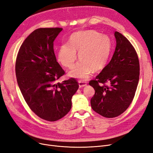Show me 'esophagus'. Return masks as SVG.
<instances>
[{
    "mask_svg": "<svg viewBox=\"0 0 153 153\" xmlns=\"http://www.w3.org/2000/svg\"><path fill=\"white\" fill-rule=\"evenodd\" d=\"M78 82H79V88H82L84 86H86V84H87L86 82L84 81H79Z\"/></svg>",
    "mask_w": 153,
    "mask_h": 153,
    "instance_id": "obj_1",
    "label": "esophagus"
}]
</instances>
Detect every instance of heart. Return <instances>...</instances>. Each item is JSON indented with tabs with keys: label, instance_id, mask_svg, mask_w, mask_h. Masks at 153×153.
Returning a JSON list of instances; mask_svg holds the SVG:
<instances>
[{
	"label": "heart",
	"instance_id": "heart-1",
	"mask_svg": "<svg viewBox=\"0 0 153 153\" xmlns=\"http://www.w3.org/2000/svg\"><path fill=\"white\" fill-rule=\"evenodd\" d=\"M112 51L111 39L106 34L94 30L79 31L72 33L69 44L60 47L57 60L65 67L71 68L77 59L81 60L69 72L71 77L86 79L93 71L103 69Z\"/></svg>",
	"mask_w": 153,
	"mask_h": 153
}]
</instances>
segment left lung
<instances>
[{
  "label": "left lung",
  "instance_id": "left-lung-1",
  "mask_svg": "<svg viewBox=\"0 0 153 153\" xmlns=\"http://www.w3.org/2000/svg\"><path fill=\"white\" fill-rule=\"evenodd\" d=\"M114 36L117 44L110 62L89 82L95 91L91 108L106 118L116 117L128 108L139 79V62L134 48L119 32Z\"/></svg>",
  "mask_w": 153,
  "mask_h": 153
}]
</instances>
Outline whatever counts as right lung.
<instances>
[{
	"label": "right lung",
	"instance_id": "right-lung-1",
	"mask_svg": "<svg viewBox=\"0 0 153 153\" xmlns=\"http://www.w3.org/2000/svg\"><path fill=\"white\" fill-rule=\"evenodd\" d=\"M60 27L39 28L22 43L16 61V75L21 92L35 114L54 122L72 107V97L79 88L75 79L57 82L64 74L53 50Z\"/></svg>",
	"mask_w": 153,
	"mask_h": 153
}]
</instances>
